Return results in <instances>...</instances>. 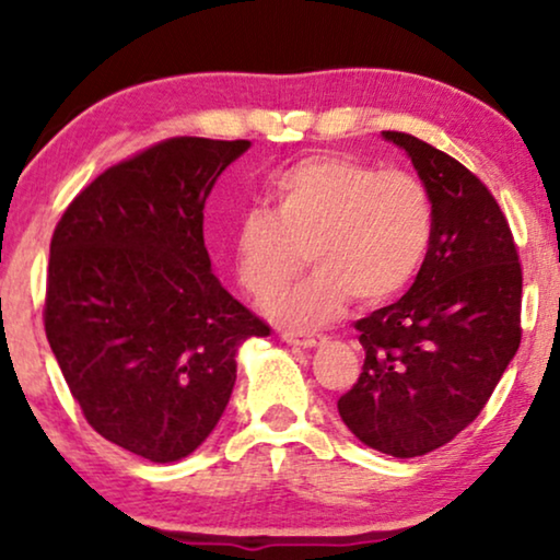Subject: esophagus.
Masks as SVG:
<instances>
[{"mask_svg":"<svg viewBox=\"0 0 560 560\" xmlns=\"http://www.w3.org/2000/svg\"><path fill=\"white\" fill-rule=\"evenodd\" d=\"M280 336H282V341H285V343H293V347H303V349H308V347H316V343L324 341V336H320V334H298V331H282Z\"/></svg>","mask_w":560,"mask_h":560,"instance_id":"obj_1","label":"esophagus"}]
</instances>
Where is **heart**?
I'll list each match as a JSON object with an SVG mask.
<instances>
[{
  "mask_svg": "<svg viewBox=\"0 0 560 560\" xmlns=\"http://www.w3.org/2000/svg\"><path fill=\"white\" fill-rule=\"evenodd\" d=\"M272 211L252 209L234 240L236 280L255 301L280 293L305 265L295 288L270 313L290 326H320L351 298L382 305L416 278L433 236L425 183L402 167H377L343 152L298 160L270 183Z\"/></svg>",
  "mask_w": 560,
  "mask_h": 560,
  "instance_id": "obj_1",
  "label": "heart"
}]
</instances>
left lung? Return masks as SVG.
Listing matches in <instances>:
<instances>
[{
	"instance_id": "obj_1",
	"label": "left lung",
	"mask_w": 560,
	"mask_h": 560,
	"mask_svg": "<svg viewBox=\"0 0 560 560\" xmlns=\"http://www.w3.org/2000/svg\"><path fill=\"white\" fill-rule=\"evenodd\" d=\"M400 144L433 201V236L400 301L359 318L362 372L339 416L370 448L423 456L474 423L523 339V267L485 183L408 132Z\"/></svg>"
}]
</instances>
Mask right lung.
<instances>
[{
  "instance_id": "add662e5",
  "label": "right lung",
  "mask_w": 560,
  "mask_h": 560,
  "mask_svg": "<svg viewBox=\"0 0 560 560\" xmlns=\"http://www.w3.org/2000/svg\"><path fill=\"white\" fill-rule=\"evenodd\" d=\"M249 140L171 137L106 167L50 240L43 324L106 441L178 462L217 428L236 351L270 326L213 278L203 206Z\"/></svg>"
}]
</instances>
